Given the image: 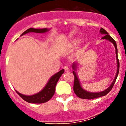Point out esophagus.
<instances>
[{"label": "esophagus", "mask_w": 126, "mask_h": 126, "mask_svg": "<svg viewBox=\"0 0 126 126\" xmlns=\"http://www.w3.org/2000/svg\"><path fill=\"white\" fill-rule=\"evenodd\" d=\"M64 70H65V72H69V67L67 66H65L64 67Z\"/></svg>", "instance_id": "obj_1"}]
</instances>
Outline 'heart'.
<instances>
[{
  "label": "heart",
  "mask_w": 126,
  "mask_h": 126,
  "mask_svg": "<svg viewBox=\"0 0 126 126\" xmlns=\"http://www.w3.org/2000/svg\"><path fill=\"white\" fill-rule=\"evenodd\" d=\"M78 45V41L74 40H72L69 43H68L67 47L69 48H74L76 47Z\"/></svg>",
  "instance_id": "heart-1"
}]
</instances>
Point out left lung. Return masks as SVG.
Here are the masks:
<instances>
[{
	"instance_id": "8db88e82",
	"label": "left lung",
	"mask_w": 126,
	"mask_h": 126,
	"mask_svg": "<svg viewBox=\"0 0 126 126\" xmlns=\"http://www.w3.org/2000/svg\"><path fill=\"white\" fill-rule=\"evenodd\" d=\"M100 32L101 34H103L104 36L102 38V39H105V40H107L110 41V42H112L113 44L114 47H115V53H116V59H117V73L116 75H115V78L114 80L113 81V82L112 83V84H110V86H109L108 88H107L106 90L103 91V92H98V93H92V92H88L87 91L84 90L83 88L81 87V84H80L79 81L78 77L77 76L76 73L75 72V71H76L77 69V63L76 62H74L72 65V68L73 69V74L74 76V86H73V90H74V92L75 93V94H76L77 96H78L80 98L83 99H88V100H91V99H94L96 98L101 97V96H105L106 95L107 93H109V92H110V90H112V88H113V85L115 84V81H116V79L117 78L118 74H119V61L118 59V56H117V44L115 41L111 37L110 35L109 34V33L105 31L103 28H101L100 30Z\"/></svg>"
}]
</instances>
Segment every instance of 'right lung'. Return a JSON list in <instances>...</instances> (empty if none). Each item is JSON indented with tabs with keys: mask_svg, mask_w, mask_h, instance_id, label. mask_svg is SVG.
<instances>
[{
	"mask_svg": "<svg viewBox=\"0 0 126 126\" xmlns=\"http://www.w3.org/2000/svg\"><path fill=\"white\" fill-rule=\"evenodd\" d=\"M49 29L48 28H43V29H35V28H29L27 30H26L25 32L21 34H26L28 33H46V32L49 31ZM64 69H62L59 72H58L52 76L48 81L47 84H46L44 88L38 92V93L33 94V95H24V94H21L19 93L16 90V92L17 94L19 95L22 98L25 100L26 102L28 103H43L45 102H48L51 99V98L53 96V94L55 93V86L57 83L58 81L62 76V74L64 73Z\"/></svg>",
	"mask_w": 126,
	"mask_h": 126,
	"instance_id": "add662e5",
	"label": "right lung"
}]
</instances>
